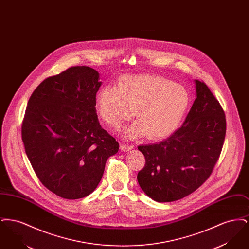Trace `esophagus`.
Segmentation results:
<instances>
[{"mask_svg":"<svg viewBox=\"0 0 249 249\" xmlns=\"http://www.w3.org/2000/svg\"><path fill=\"white\" fill-rule=\"evenodd\" d=\"M132 148H133V146L131 145V144H127V143H120V149L122 150V151H125V152H127V151H130V150H132Z\"/></svg>","mask_w":249,"mask_h":249,"instance_id":"34e87169","label":"esophagus"}]
</instances>
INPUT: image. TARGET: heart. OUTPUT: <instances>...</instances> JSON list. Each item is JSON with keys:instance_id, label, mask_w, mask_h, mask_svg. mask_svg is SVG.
<instances>
[{"instance_id": "heart-1", "label": "heart", "mask_w": 249, "mask_h": 249, "mask_svg": "<svg viewBox=\"0 0 249 249\" xmlns=\"http://www.w3.org/2000/svg\"><path fill=\"white\" fill-rule=\"evenodd\" d=\"M187 89L163 77L125 75L117 87L107 86L97 96L100 116L113 128H119L134 116L137 120L125 130V136L146 135L162 139L178 129L190 106Z\"/></svg>"}]
</instances>
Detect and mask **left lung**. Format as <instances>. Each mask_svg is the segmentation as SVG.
<instances>
[{
    "instance_id": "obj_1",
    "label": "left lung",
    "mask_w": 249,
    "mask_h": 249,
    "mask_svg": "<svg viewBox=\"0 0 249 249\" xmlns=\"http://www.w3.org/2000/svg\"><path fill=\"white\" fill-rule=\"evenodd\" d=\"M196 99L183 125L164 141L139 145L145 165L137 180L152 200H180L210 177L226 134L224 111L208 87L194 80Z\"/></svg>"
}]
</instances>
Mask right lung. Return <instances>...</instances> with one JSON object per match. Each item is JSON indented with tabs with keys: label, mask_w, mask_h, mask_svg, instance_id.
<instances>
[{
	"label": "right lung",
	"mask_w": 249,
	"mask_h": 249,
	"mask_svg": "<svg viewBox=\"0 0 249 249\" xmlns=\"http://www.w3.org/2000/svg\"><path fill=\"white\" fill-rule=\"evenodd\" d=\"M100 73L74 66L48 77L33 92L22 123L26 155L41 183L63 199L94 191L119 142L100 125Z\"/></svg>",
	"instance_id": "obj_1"
}]
</instances>
